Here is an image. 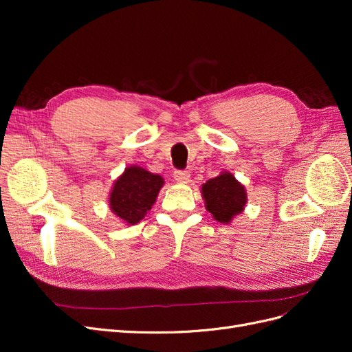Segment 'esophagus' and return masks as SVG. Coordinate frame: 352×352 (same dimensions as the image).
Here are the masks:
<instances>
[{"mask_svg": "<svg viewBox=\"0 0 352 352\" xmlns=\"http://www.w3.org/2000/svg\"><path fill=\"white\" fill-rule=\"evenodd\" d=\"M173 176H175V179L177 180V182H180V184H186L188 180H189V177H190L188 170H176V172L173 173Z\"/></svg>", "mask_w": 352, "mask_h": 352, "instance_id": "34e87169", "label": "esophagus"}]
</instances>
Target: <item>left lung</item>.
Here are the masks:
<instances>
[{"mask_svg":"<svg viewBox=\"0 0 352 352\" xmlns=\"http://www.w3.org/2000/svg\"><path fill=\"white\" fill-rule=\"evenodd\" d=\"M201 190L207 210L220 223H229L233 216L239 214L247 202L245 188L226 172L207 180Z\"/></svg>","mask_w":352,"mask_h":352,"instance_id":"8db88e82","label":"left lung"}]
</instances>
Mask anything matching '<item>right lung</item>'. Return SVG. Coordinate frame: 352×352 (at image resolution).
<instances>
[{"label": "right lung", "mask_w": 352, "mask_h": 352, "mask_svg": "<svg viewBox=\"0 0 352 352\" xmlns=\"http://www.w3.org/2000/svg\"><path fill=\"white\" fill-rule=\"evenodd\" d=\"M164 180L162 176L131 166L116 180L110 195V207L129 225H136L150 211Z\"/></svg>", "instance_id": "obj_1"}]
</instances>
